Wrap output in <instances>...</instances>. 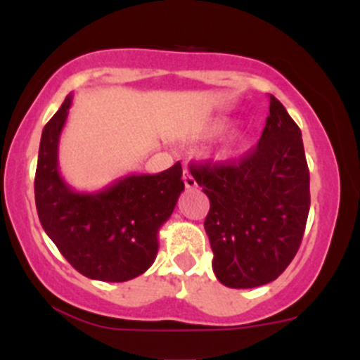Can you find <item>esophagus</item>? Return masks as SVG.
<instances>
[{
  "instance_id": "34e87169",
  "label": "esophagus",
  "mask_w": 360,
  "mask_h": 360,
  "mask_svg": "<svg viewBox=\"0 0 360 360\" xmlns=\"http://www.w3.org/2000/svg\"><path fill=\"white\" fill-rule=\"evenodd\" d=\"M183 181H184V186H186L188 190H191V188L197 186V181H195V177L191 176L190 170L188 169L183 170Z\"/></svg>"
}]
</instances>
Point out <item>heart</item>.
I'll list each match as a JSON object with an SVG mask.
<instances>
[{
  "mask_svg": "<svg viewBox=\"0 0 360 360\" xmlns=\"http://www.w3.org/2000/svg\"><path fill=\"white\" fill-rule=\"evenodd\" d=\"M230 125L231 120L224 118V116H214V118L205 120V123L202 125V134L203 136H217V134L224 132ZM245 146H248L245 134L231 132L217 144L216 153L219 158H231L240 153V151H244Z\"/></svg>",
  "mask_w": 360,
  "mask_h": 360,
  "instance_id": "1",
  "label": "heart"
}]
</instances>
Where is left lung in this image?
<instances>
[{"mask_svg": "<svg viewBox=\"0 0 360 360\" xmlns=\"http://www.w3.org/2000/svg\"><path fill=\"white\" fill-rule=\"evenodd\" d=\"M190 170L210 200L203 226L217 281L233 289L275 281L296 256L310 210L301 130L281 101L270 96L266 125L249 155Z\"/></svg>", "mask_w": 360, "mask_h": 360, "instance_id": "obj_1", "label": "left lung"}]
</instances>
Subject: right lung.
<instances>
[{"mask_svg":"<svg viewBox=\"0 0 360 360\" xmlns=\"http://www.w3.org/2000/svg\"><path fill=\"white\" fill-rule=\"evenodd\" d=\"M72 104L69 94L41 132L34 198L39 223L57 249L85 277L125 282L158 254V231L184 191L183 167L129 174L99 191H76L59 172V141Z\"/></svg>","mask_w":360,"mask_h":360,"instance_id":"add662e5","label":"right lung"}]
</instances>
